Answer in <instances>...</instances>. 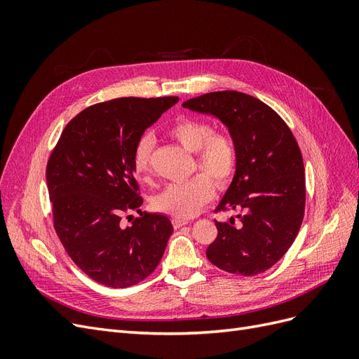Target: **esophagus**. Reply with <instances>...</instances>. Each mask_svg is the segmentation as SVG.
<instances>
[{
	"mask_svg": "<svg viewBox=\"0 0 359 359\" xmlns=\"http://www.w3.org/2000/svg\"><path fill=\"white\" fill-rule=\"evenodd\" d=\"M172 223H173V226H175V229H180V227L189 224V220H184V219H173V220H172Z\"/></svg>",
	"mask_w": 359,
	"mask_h": 359,
	"instance_id": "34e87169",
	"label": "esophagus"
}]
</instances>
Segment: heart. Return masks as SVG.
Segmentation results:
<instances>
[{"label":"heart","instance_id":"heart-1","mask_svg":"<svg viewBox=\"0 0 359 359\" xmlns=\"http://www.w3.org/2000/svg\"><path fill=\"white\" fill-rule=\"evenodd\" d=\"M169 136L189 153L196 154L198 169L212 178L199 175L186 182L169 184L154 196L153 206L157 211L186 220L196 215L212 199V182L217 187H224L231 181L236 165V149L229 136L214 133L212 124L196 118L180 119L169 128ZM153 149L154 139L148 135L140 137L133 149V170L140 180H147L149 175Z\"/></svg>","mask_w":359,"mask_h":359}]
</instances>
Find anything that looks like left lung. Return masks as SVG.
<instances>
[{
	"instance_id": "obj_1",
	"label": "left lung",
	"mask_w": 359,
	"mask_h": 359,
	"mask_svg": "<svg viewBox=\"0 0 359 359\" xmlns=\"http://www.w3.org/2000/svg\"><path fill=\"white\" fill-rule=\"evenodd\" d=\"M182 106L219 119L236 149L235 175L217 205L236 215L215 222L219 233L206 257L231 274L265 273L285 256L304 219L306 177L297 140L268 104L244 93H208Z\"/></svg>"
}]
</instances>
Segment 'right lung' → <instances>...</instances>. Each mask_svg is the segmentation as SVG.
Segmentation results:
<instances>
[{"label":"right lung","instance_id":"1","mask_svg":"<svg viewBox=\"0 0 359 359\" xmlns=\"http://www.w3.org/2000/svg\"><path fill=\"white\" fill-rule=\"evenodd\" d=\"M178 97H123L86 107L64 128L46 169L53 226L83 273L107 287H128L147 278L161 260L173 232L169 217L137 210L133 149L145 130Z\"/></svg>","mask_w":359,"mask_h":359}]
</instances>
